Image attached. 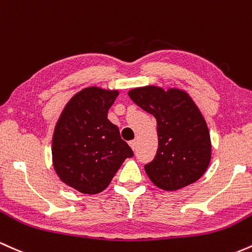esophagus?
I'll list each match as a JSON object with an SVG mask.
<instances>
[{"instance_id": "esophagus-1", "label": "esophagus", "mask_w": 252, "mask_h": 252, "mask_svg": "<svg viewBox=\"0 0 252 252\" xmlns=\"http://www.w3.org/2000/svg\"><path fill=\"white\" fill-rule=\"evenodd\" d=\"M129 146H131L132 150H135V148H137V141L131 140V141H129Z\"/></svg>"}]
</instances>
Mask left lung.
Here are the masks:
<instances>
[{
  "label": "left lung",
  "instance_id": "1",
  "mask_svg": "<svg viewBox=\"0 0 252 252\" xmlns=\"http://www.w3.org/2000/svg\"><path fill=\"white\" fill-rule=\"evenodd\" d=\"M135 104L157 120L158 149L145 172L163 190L194 183L211 162L210 131L199 107L185 90L146 86L128 92Z\"/></svg>",
  "mask_w": 252,
  "mask_h": 252
}]
</instances>
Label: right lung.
Wrapping results in <instances>:
<instances>
[{"instance_id":"obj_1","label":"right lung","mask_w":252,"mask_h":252,"mask_svg":"<svg viewBox=\"0 0 252 252\" xmlns=\"http://www.w3.org/2000/svg\"><path fill=\"white\" fill-rule=\"evenodd\" d=\"M118 90L82 89L64 107L52 137V162L59 180L83 194L104 190L126 158L133 156L108 120Z\"/></svg>"}]
</instances>
